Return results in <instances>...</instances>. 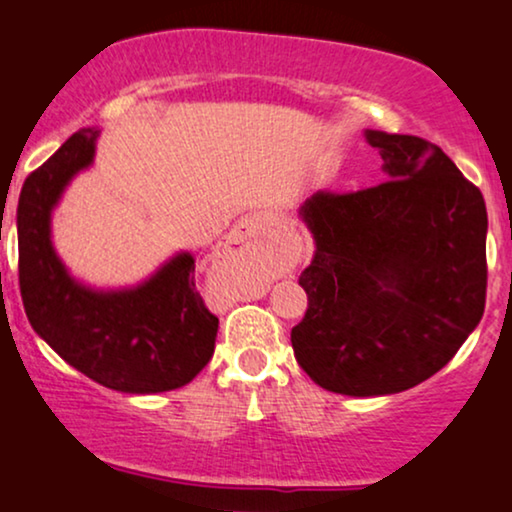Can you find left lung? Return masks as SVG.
Instances as JSON below:
<instances>
[{"mask_svg": "<svg viewBox=\"0 0 512 512\" xmlns=\"http://www.w3.org/2000/svg\"><path fill=\"white\" fill-rule=\"evenodd\" d=\"M387 180L320 190L301 207L315 257L298 279L308 310L291 330L317 385L392 395L438 373L486 305V204L436 144L368 129Z\"/></svg>", "mask_w": 512, "mask_h": 512, "instance_id": "8db88e82", "label": "left lung"}]
</instances>
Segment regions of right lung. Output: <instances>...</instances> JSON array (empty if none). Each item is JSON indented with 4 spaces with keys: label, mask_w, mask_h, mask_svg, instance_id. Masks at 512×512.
<instances>
[{
    "label": "right lung",
    "mask_w": 512,
    "mask_h": 512,
    "mask_svg": "<svg viewBox=\"0 0 512 512\" xmlns=\"http://www.w3.org/2000/svg\"><path fill=\"white\" fill-rule=\"evenodd\" d=\"M98 129L74 132L23 182L16 211L19 286L33 330L69 366L129 395L178 390L209 363L219 317L199 296L182 252L137 289L91 291L52 250L50 214L67 182L91 166Z\"/></svg>",
    "instance_id": "obj_1"
}]
</instances>
